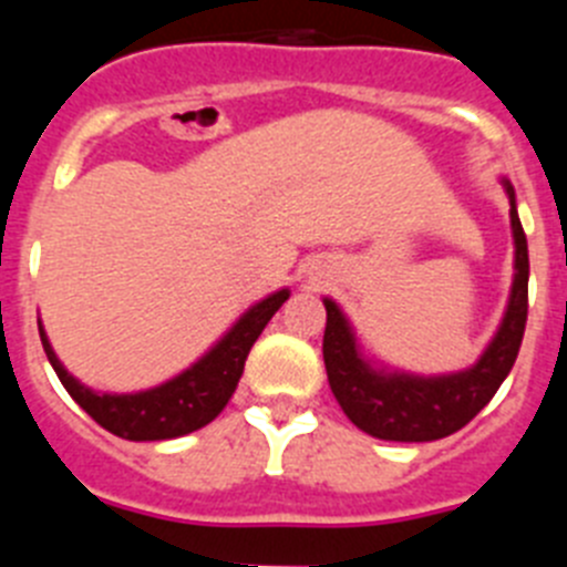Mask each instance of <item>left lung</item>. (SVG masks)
I'll return each instance as SVG.
<instances>
[{
    "label": "left lung",
    "mask_w": 567,
    "mask_h": 567,
    "mask_svg": "<svg viewBox=\"0 0 567 567\" xmlns=\"http://www.w3.org/2000/svg\"><path fill=\"white\" fill-rule=\"evenodd\" d=\"M511 198V229H514V287L508 309L491 346L465 372L443 378H414V374L374 372L358 352L354 334L346 323L334 300L327 307V332H323V363L329 385L343 414L360 432L394 443H432L460 432L465 423L483 412L488 400L497 394L511 365L519 354V343L528 320V240L517 215L514 189L505 182Z\"/></svg>",
    "instance_id": "1"
}]
</instances>
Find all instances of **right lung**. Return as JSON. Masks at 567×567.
Returning a JSON list of instances; mask_svg holds the SVG:
<instances>
[{
  "label": "right lung",
  "mask_w": 567,
  "mask_h": 567,
  "mask_svg": "<svg viewBox=\"0 0 567 567\" xmlns=\"http://www.w3.org/2000/svg\"><path fill=\"white\" fill-rule=\"evenodd\" d=\"M287 298L289 289H280V292L269 295L260 303H255L218 340V346L209 349L198 363L189 365L187 372L167 380V383L155 385V389H147V392L135 394L93 392V389L79 383L59 363L56 352L50 349L42 323H39V338H42L44 354H48L53 372L59 374V380H62L70 398L76 400L102 429H107L115 437L135 440V443H142V440H173L213 423L224 412V405L229 403L235 385H238L240 374H244L249 349H252L258 334L264 332V327L284 307Z\"/></svg>",
  "instance_id": "right-lung-1"
}]
</instances>
